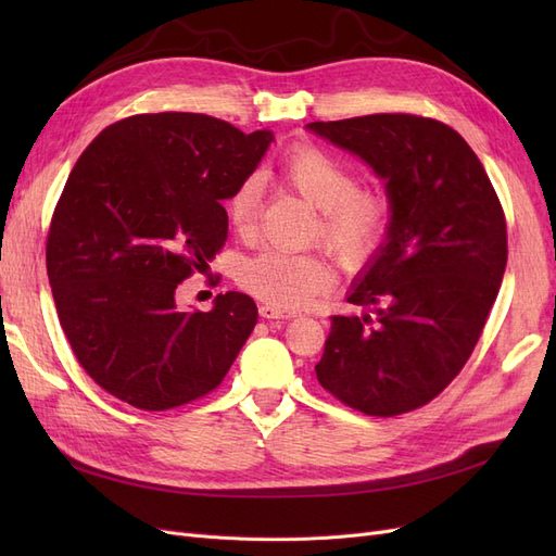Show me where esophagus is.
Masks as SVG:
<instances>
[{
    "instance_id": "1",
    "label": "esophagus",
    "mask_w": 556,
    "mask_h": 556,
    "mask_svg": "<svg viewBox=\"0 0 556 556\" xmlns=\"http://www.w3.org/2000/svg\"><path fill=\"white\" fill-rule=\"evenodd\" d=\"M260 313L266 319H290V317H294V311H285V308H278V306H271V304H262Z\"/></svg>"
}]
</instances>
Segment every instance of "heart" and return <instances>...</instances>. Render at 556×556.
<instances>
[{"label": "heart", "instance_id": "obj_1", "mask_svg": "<svg viewBox=\"0 0 556 556\" xmlns=\"http://www.w3.org/2000/svg\"><path fill=\"white\" fill-rule=\"evenodd\" d=\"M276 178L317 208L313 239L323 241L343 264L368 260L392 223V201L378 188H357V174L327 150L301 143L276 164ZM227 220L241 237H252L260 217V178L248 176L225 201ZM336 271L323 252L266 250L239 268L248 292L285 311L306 306L331 288Z\"/></svg>", "mask_w": 556, "mask_h": 556}]
</instances>
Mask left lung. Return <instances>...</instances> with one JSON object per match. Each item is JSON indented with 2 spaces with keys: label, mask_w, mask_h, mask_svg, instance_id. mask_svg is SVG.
Segmentation results:
<instances>
[{
  "label": "left lung",
  "mask_w": 556,
  "mask_h": 556,
  "mask_svg": "<svg viewBox=\"0 0 556 556\" xmlns=\"http://www.w3.org/2000/svg\"><path fill=\"white\" fill-rule=\"evenodd\" d=\"M308 129L362 157L392 201L387 241L348 294L374 315L331 317L317 380L364 415L415 410L480 339L508 262L506 215L478 155L439 121L376 113Z\"/></svg>",
  "instance_id": "obj_1"
}]
</instances>
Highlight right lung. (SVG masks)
I'll return each instance as SVG.
<instances>
[{
  "instance_id": "add662e5",
  "label": "right lung",
  "mask_w": 556,
  "mask_h": 556,
  "mask_svg": "<svg viewBox=\"0 0 556 556\" xmlns=\"http://www.w3.org/2000/svg\"><path fill=\"white\" fill-rule=\"evenodd\" d=\"M271 141L204 113H141L109 125L74 164L46 268L78 364L115 399L169 410L227 376L257 325L255 301L227 292L208 313H185L176 288L225 245L223 201Z\"/></svg>"
}]
</instances>
